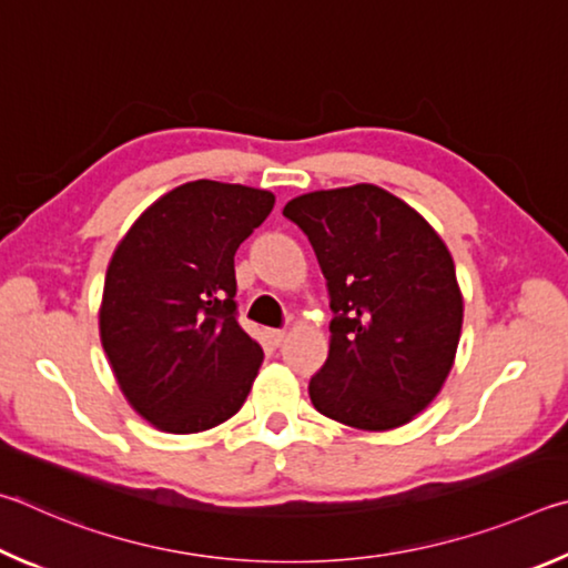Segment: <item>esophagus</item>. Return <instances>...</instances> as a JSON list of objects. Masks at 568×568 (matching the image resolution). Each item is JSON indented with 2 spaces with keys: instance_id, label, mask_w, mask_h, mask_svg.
Listing matches in <instances>:
<instances>
[{
  "instance_id": "esophagus-1",
  "label": "esophagus",
  "mask_w": 568,
  "mask_h": 568,
  "mask_svg": "<svg viewBox=\"0 0 568 568\" xmlns=\"http://www.w3.org/2000/svg\"><path fill=\"white\" fill-rule=\"evenodd\" d=\"M284 339H286V332L284 329H268L266 332V342L272 344V346H278Z\"/></svg>"
}]
</instances>
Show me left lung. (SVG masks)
Instances as JSON below:
<instances>
[{
	"instance_id": "8db88e82",
	"label": "left lung",
	"mask_w": 568,
	"mask_h": 568,
	"mask_svg": "<svg viewBox=\"0 0 568 568\" xmlns=\"http://www.w3.org/2000/svg\"><path fill=\"white\" fill-rule=\"evenodd\" d=\"M329 286V356L312 376L314 409L362 432H389L429 406L459 346L464 300L434 226L382 186L292 199Z\"/></svg>"
}]
</instances>
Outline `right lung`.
<instances>
[{
    "label": "right lung",
    "instance_id": "right-lung-1",
    "mask_svg": "<svg viewBox=\"0 0 568 568\" xmlns=\"http://www.w3.org/2000/svg\"><path fill=\"white\" fill-rule=\"evenodd\" d=\"M274 194L196 179L144 209L106 268L99 336L136 414L196 434L242 409L264 352L236 322L234 254Z\"/></svg>",
    "mask_w": 568,
    "mask_h": 568
}]
</instances>
